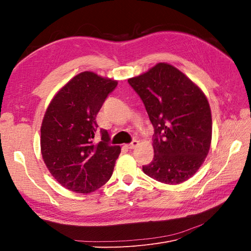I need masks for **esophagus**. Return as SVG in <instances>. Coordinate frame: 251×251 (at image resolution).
Here are the masks:
<instances>
[{"label": "esophagus", "instance_id": "1", "mask_svg": "<svg viewBox=\"0 0 251 251\" xmlns=\"http://www.w3.org/2000/svg\"><path fill=\"white\" fill-rule=\"evenodd\" d=\"M138 141L137 140H134L132 143H130V144H127V146H126V149H128V150H133V149H135L136 147L138 146Z\"/></svg>", "mask_w": 251, "mask_h": 251}]
</instances>
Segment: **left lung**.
Instances as JSON below:
<instances>
[{"label":"left lung","mask_w":251,"mask_h":251,"mask_svg":"<svg viewBox=\"0 0 251 251\" xmlns=\"http://www.w3.org/2000/svg\"><path fill=\"white\" fill-rule=\"evenodd\" d=\"M138 93L154 126V158L143 173L165 184L192 178L211 143L210 107L203 91L168 63L127 79Z\"/></svg>","instance_id":"obj_1"}]
</instances>
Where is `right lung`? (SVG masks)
I'll list each match as a JSON object with an SVG mask.
<instances>
[{
	"label": "right lung",
	"mask_w": 251,
	"mask_h": 251,
	"mask_svg": "<svg viewBox=\"0 0 251 251\" xmlns=\"http://www.w3.org/2000/svg\"><path fill=\"white\" fill-rule=\"evenodd\" d=\"M117 80L85 71L68 81L52 98L41 126V153L48 171L71 192L90 194L110 180L120 147L93 141L96 115Z\"/></svg>",
	"instance_id": "obj_1"
}]
</instances>
